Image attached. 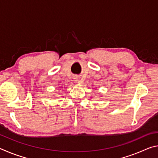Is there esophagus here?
Instances as JSON below:
<instances>
[{
	"instance_id": "obj_1",
	"label": "esophagus",
	"mask_w": 158,
	"mask_h": 158,
	"mask_svg": "<svg viewBox=\"0 0 158 158\" xmlns=\"http://www.w3.org/2000/svg\"><path fill=\"white\" fill-rule=\"evenodd\" d=\"M76 81H77V83H81V82H82L81 80L79 78H76Z\"/></svg>"
}]
</instances>
